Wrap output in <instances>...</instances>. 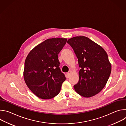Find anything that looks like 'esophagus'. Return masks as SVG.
I'll list each match as a JSON object with an SVG mask.
<instances>
[{"instance_id": "34e87169", "label": "esophagus", "mask_w": 126, "mask_h": 126, "mask_svg": "<svg viewBox=\"0 0 126 126\" xmlns=\"http://www.w3.org/2000/svg\"><path fill=\"white\" fill-rule=\"evenodd\" d=\"M71 74V71H69L68 73H67V78H69L70 77Z\"/></svg>"}]
</instances>
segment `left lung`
<instances>
[{"label": "left lung", "instance_id": "obj_1", "mask_svg": "<svg viewBox=\"0 0 126 126\" xmlns=\"http://www.w3.org/2000/svg\"><path fill=\"white\" fill-rule=\"evenodd\" d=\"M78 58L79 80L74 86L80 95L89 98L101 91L109 79L111 65L107 54L100 45L85 36L68 39Z\"/></svg>", "mask_w": 126, "mask_h": 126}]
</instances>
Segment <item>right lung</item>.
I'll return each mask as SVG.
<instances>
[{
	"mask_svg": "<svg viewBox=\"0 0 126 126\" xmlns=\"http://www.w3.org/2000/svg\"><path fill=\"white\" fill-rule=\"evenodd\" d=\"M67 39H47L28 54L24 69V78L30 90L38 97L49 99L57 95L66 80L59 67L58 54Z\"/></svg>",
	"mask_w": 126,
	"mask_h": 126,
	"instance_id": "obj_1",
	"label": "right lung"
}]
</instances>
